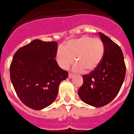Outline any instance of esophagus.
<instances>
[{"mask_svg":"<svg viewBox=\"0 0 134 134\" xmlns=\"http://www.w3.org/2000/svg\"><path fill=\"white\" fill-rule=\"evenodd\" d=\"M73 74H72V73H69V78H70V79H71V78H73Z\"/></svg>","mask_w":134,"mask_h":134,"instance_id":"1","label":"esophagus"}]
</instances>
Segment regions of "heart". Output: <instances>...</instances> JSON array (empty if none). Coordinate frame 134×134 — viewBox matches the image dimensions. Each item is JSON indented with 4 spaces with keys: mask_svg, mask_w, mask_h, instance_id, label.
I'll list each match as a JSON object with an SVG mask.
<instances>
[{
    "mask_svg": "<svg viewBox=\"0 0 134 134\" xmlns=\"http://www.w3.org/2000/svg\"><path fill=\"white\" fill-rule=\"evenodd\" d=\"M104 43L98 38L83 36L65 43L56 53V60L63 69H68L75 62L74 70L80 73L93 71L99 66L104 56Z\"/></svg>",
    "mask_w": 134,
    "mask_h": 134,
    "instance_id": "1",
    "label": "heart"
}]
</instances>
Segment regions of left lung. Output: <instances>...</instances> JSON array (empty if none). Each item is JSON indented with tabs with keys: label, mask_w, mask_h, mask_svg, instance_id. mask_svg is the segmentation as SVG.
Returning a JSON list of instances; mask_svg holds the SVG:
<instances>
[{
	"label": "left lung",
	"mask_w": 134,
	"mask_h": 134,
	"mask_svg": "<svg viewBox=\"0 0 134 134\" xmlns=\"http://www.w3.org/2000/svg\"><path fill=\"white\" fill-rule=\"evenodd\" d=\"M99 36L105 47L103 59L94 71L82 76L83 84L78 91L80 98L94 107H104L117 96L126 70L120 47L101 32Z\"/></svg>",
	"instance_id": "1"
}]
</instances>
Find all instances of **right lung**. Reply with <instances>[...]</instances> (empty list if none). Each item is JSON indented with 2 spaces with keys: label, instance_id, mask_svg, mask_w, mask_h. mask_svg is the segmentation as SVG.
Returning a JSON list of instances; mask_svg holds the SVG:
<instances>
[{
  "label": "right lung",
  "instance_id": "right-lung-1",
  "mask_svg": "<svg viewBox=\"0 0 134 134\" xmlns=\"http://www.w3.org/2000/svg\"><path fill=\"white\" fill-rule=\"evenodd\" d=\"M57 50V42L34 40L14 55L10 80L16 94L26 107L40 110L52 104L61 82L68 77V73L55 59Z\"/></svg>",
  "mask_w": 134,
  "mask_h": 134
}]
</instances>
